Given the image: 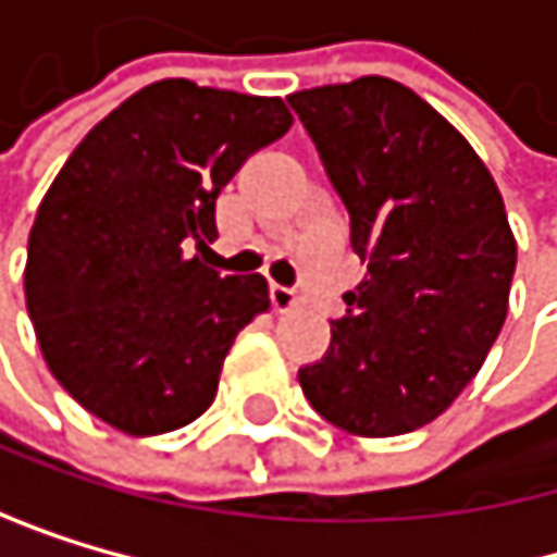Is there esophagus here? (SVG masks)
I'll return each mask as SVG.
<instances>
[{"mask_svg": "<svg viewBox=\"0 0 557 557\" xmlns=\"http://www.w3.org/2000/svg\"><path fill=\"white\" fill-rule=\"evenodd\" d=\"M270 304H273V310H276V313H290V310L300 304V297H297L290 287L273 284V287H270Z\"/></svg>", "mask_w": 557, "mask_h": 557, "instance_id": "obj_1", "label": "esophagus"}]
</instances>
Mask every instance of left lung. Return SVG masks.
<instances>
[{"label": "left lung", "instance_id": "8db88e82", "mask_svg": "<svg viewBox=\"0 0 557 557\" xmlns=\"http://www.w3.org/2000/svg\"><path fill=\"white\" fill-rule=\"evenodd\" d=\"M350 213L368 276L344 294L331 350L300 371L313 411L357 437L434 421L498 341L518 244L471 143L384 76L287 96Z\"/></svg>", "mask_w": 557, "mask_h": 557}]
</instances>
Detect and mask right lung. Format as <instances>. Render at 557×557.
<instances>
[{"label": "right lung", "instance_id": "add662e5", "mask_svg": "<svg viewBox=\"0 0 557 557\" xmlns=\"http://www.w3.org/2000/svg\"><path fill=\"white\" fill-rule=\"evenodd\" d=\"M294 116L281 96L160 79L99 120L29 230L26 307L52 377L146 437L197 421L237 334L270 310L260 273L220 276L216 197Z\"/></svg>", "mask_w": 557, "mask_h": 557}]
</instances>
